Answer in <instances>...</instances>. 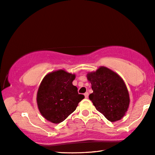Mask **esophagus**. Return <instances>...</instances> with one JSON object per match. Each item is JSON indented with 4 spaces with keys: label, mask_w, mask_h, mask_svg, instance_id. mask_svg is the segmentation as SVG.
Returning a JSON list of instances; mask_svg holds the SVG:
<instances>
[{
    "label": "esophagus",
    "mask_w": 155,
    "mask_h": 155,
    "mask_svg": "<svg viewBox=\"0 0 155 155\" xmlns=\"http://www.w3.org/2000/svg\"><path fill=\"white\" fill-rule=\"evenodd\" d=\"M84 95H85V98H87L88 96H89V93L88 92H85V94H84Z\"/></svg>",
    "instance_id": "34e87169"
}]
</instances>
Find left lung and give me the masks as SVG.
<instances>
[{
	"label": "left lung",
	"mask_w": 155,
	"mask_h": 155,
	"mask_svg": "<svg viewBox=\"0 0 155 155\" xmlns=\"http://www.w3.org/2000/svg\"><path fill=\"white\" fill-rule=\"evenodd\" d=\"M93 93L89 96L98 111L110 122L122 119L129 106V94L124 81L106 67L88 73Z\"/></svg>",
	"instance_id": "left-lung-1"
}]
</instances>
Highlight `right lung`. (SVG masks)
Wrapping results in <instances>:
<instances>
[{
  "label": "right lung",
  "instance_id": "add662e5",
  "mask_svg": "<svg viewBox=\"0 0 155 155\" xmlns=\"http://www.w3.org/2000/svg\"><path fill=\"white\" fill-rule=\"evenodd\" d=\"M75 75L59 70L47 74L37 94V103L42 116L54 124L64 121L85 98L72 85Z\"/></svg>",
  "mask_w": 155,
  "mask_h": 155
}]
</instances>
